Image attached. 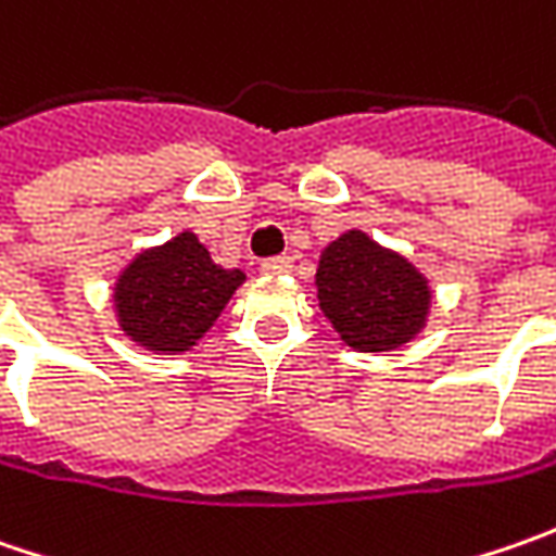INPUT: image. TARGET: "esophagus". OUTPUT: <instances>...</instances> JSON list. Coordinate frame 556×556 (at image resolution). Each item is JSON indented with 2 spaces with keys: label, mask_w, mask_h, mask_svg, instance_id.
I'll list each match as a JSON object with an SVG mask.
<instances>
[{
  "label": "esophagus",
  "mask_w": 556,
  "mask_h": 556,
  "mask_svg": "<svg viewBox=\"0 0 556 556\" xmlns=\"http://www.w3.org/2000/svg\"><path fill=\"white\" fill-rule=\"evenodd\" d=\"M260 268H263V275H271V278L275 275H288V271H293V260L290 256H271Z\"/></svg>",
  "instance_id": "1"
}]
</instances>
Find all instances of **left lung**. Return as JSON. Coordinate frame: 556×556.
<instances>
[{
  "label": "left lung",
  "instance_id": "1",
  "mask_svg": "<svg viewBox=\"0 0 556 556\" xmlns=\"http://www.w3.org/2000/svg\"><path fill=\"white\" fill-rule=\"evenodd\" d=\"M318 306L346 346L393 353L427 328L433 288L402 253L350 228L321 250Z\"/></svg>",
  "mask_w": 556,
  "mask_h": 556
}]
</instances>
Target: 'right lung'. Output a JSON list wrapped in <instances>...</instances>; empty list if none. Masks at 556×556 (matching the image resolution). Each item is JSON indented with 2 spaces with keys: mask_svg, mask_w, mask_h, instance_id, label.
<instances>
[{
  "mask_svg": "<svg viewBox=\"0 0 556 556\" xmlns=\"http://www.w3.org/2000/svg\"><path fill=\"white\" fill-rule=\"evenodd\" d=\"M244 281L241 268L213 263L198 235L185 228L123 266L114 281L119 331L151 353H188L216 325Z\"/></svg>",
  "mask_w": 556,
  "mask_h": 556,
  "instance_id": "add662e5",
  "label": "right lung"
}]
</instances>
